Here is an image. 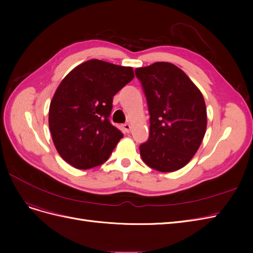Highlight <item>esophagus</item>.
Segmentation results:
<instances>
[{"mask_svg":"<svg viewBox=\"0 0 253 253\" xmlns=\"http://www.w3.org/2000/svg\"><path fill=\"white\" fill-rule=\"evenodd\" d=\"M124 128H125V131H126V133H129V131H131L132 126H131V125H129V124H125V125H124Z\"/></svg>","mask_w":253,"mask_h":253,"instance_id":"1","label":"esophagus"}]
</instances>
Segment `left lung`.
<instances>
[{
    "mask_svg": "<svg viewBox=\"0 0 253 253\" xmlns=\"http://www.w3.org/2000/svg\"><path fill=\"white\" fill-rule=\"evenodd\" d=\"M150 114L149 139L139 147L145 165L159 172L185 167L200 148L207 127L201 90L180 68L155 62L136 68Z\"/></svg>",
    "mask_w": 253,
    "mask_h": 253,
    "instance_id": "obj_1",
    "label": "left lung"
}]
</instances>
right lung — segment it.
<instances>
[{"mask_svg":"<svg viewBox=\"0 0 253 253\" xmlns=\"http://www.w3.org/2000/svg\"><path fill=\"white\" fill-rule=\"evenodd\" d=\"M133 78L132 67L93 59L61 81L50 102L48 125L67 164L86 170L108 160L124 137L109 119L113 97Z\"/></svg>","mask_w":253,"mask_h":253,"instance_id":"right-lung-1","label":"right lung"}]
</instances>
